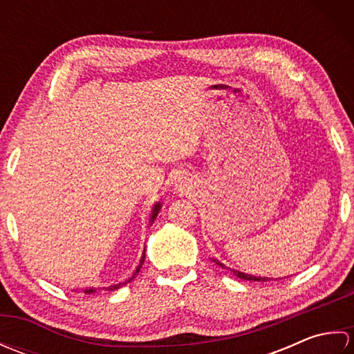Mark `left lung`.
Here are the masks:
<instances>
[{"mask_svg": "<svg viewBox=\"0 0 354 354\" xmlns=\"http://www.w3.org/2000/svg\"><path fill=\"white\" fill-rule=\"evenodd\" d=\"M217 265H221L222 268H223V265L221 261H217V260H214ZM232 272H234V275L236 277H239V278H242V280H250V281H266L268 278H261V277H254V275H248V274H243V272H239V270H232Z\"/></svg>", "mask_w": 354, "mask_h": 354, "instance_id": "obj_1", "label": "left lung"}]
</instances>
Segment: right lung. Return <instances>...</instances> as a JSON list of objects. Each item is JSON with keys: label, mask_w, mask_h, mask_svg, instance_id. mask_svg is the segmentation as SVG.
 <instances>
[{"label": "right lung", "mask_w": 354, "mask_h": 354, "mask_svg": "<svg viewBox=\"0 0 354 354\" xmlns=\"http://www.w3.org/2000/svg\"><path fill=\"white\" fill-rule=\"evenodd\" d=\"M160 204H158V205H155V208H153V213H152V219H150V221H152L153 222V219H155V217H156V214H158V212H160ZM152 222H150V225H152ZM142 261H145V255H142V257H141V261H140V266L137 268V270H135V274H133V277L135 275H137L138 272H140V269H141V265H142ZM132 277V278H133ZM132 278H129V280H127V281H124V283H120V284H115V286H111V288H109V290H114V289H118V288H122V286H124V284H127V283H129L131 280H132ZM97 289H86L85 292L86 293H93V292H95Z\"/></svg>", "instance_id": "right-lung-1"}]
</instances>
